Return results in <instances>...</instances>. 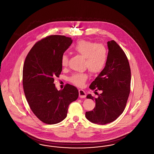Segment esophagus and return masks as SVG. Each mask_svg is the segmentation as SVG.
Segmentation results:
<instances>
[{
    "label": "esophagus",
    "instance_id": "obj_1",
    "mask_svg": "<svg viewBox=\"0 0 154 154\" xmlns=\"http://www.w3.org/2000/svg\"><path fill=\"white\" fill-rule=\"evenodd\" d=\"M87 96V94L85 93V92L82 90V89H80L79 90V97L81 98H84L85 97Z\"/></svg>",
    "mask_w": 154,
    "mask_h": 154
}]
</instances>
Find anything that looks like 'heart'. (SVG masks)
<instances>
[{"instance_id":"1","label":"heart","mask_w":154,"mask_h":154,"mask_svg":"<svg viewBox=\"0 0 154 154\" xmlns=\"http://www.w3.org/2000/svg\"><path fill=\"white\" fill-rule=\"evenodd\" d=\"M74 51L85 58V66L92 73L100 72L107 61V51L102 44L96 43L88 40L78 41L73 46ZM69 57L63 54L61 57V65L67 66ZM88 79L87 73L73 74L69 79L70 81L78 87H82Z\"/></svg>"}]
</instances>
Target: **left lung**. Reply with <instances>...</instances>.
<instances>
[{
	"label": "left lung",
	"mask_w": 154,
	"mask_h": 154,
	"mask_svg": "<svg viewBox=\"0 0 154 154\" xmlns=\"http://www.w3.org/2000/svg\"><path fill=\"white\" fill-rule=\"evenodd\" d=\"M107 47L106 66L89 86L102 92L97 98L91 94L87 96V99L95 100V107L85 112V117L97 124L110 123L121 115L130 93L131 72L128 58L115 41L108 42Z\"/></svg>",
	"instance_id": "8db88e82"
}]
</instances>
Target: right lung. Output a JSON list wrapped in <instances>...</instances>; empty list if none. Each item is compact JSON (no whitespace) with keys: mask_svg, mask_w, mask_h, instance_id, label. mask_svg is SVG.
<instances>
[{"mask_svg":"<svg viewBox=\"0 0 154 154\" xmlns=\"http://www.w3.org/2000/svg\"><path fill=\"white\" fill-rule=\"evenodd\" d=\"M72 42L65 36L46 37L33 45L24 62L22 83L26 100L34 114L47 124L63 121L69 104L79 97L74 86L66 84L58 91L54 83L62 70V55Z\"/></svg>","mask_w":154,"mask_h":154,"instance_id":"1","label":"right lung"}]
</instances>
